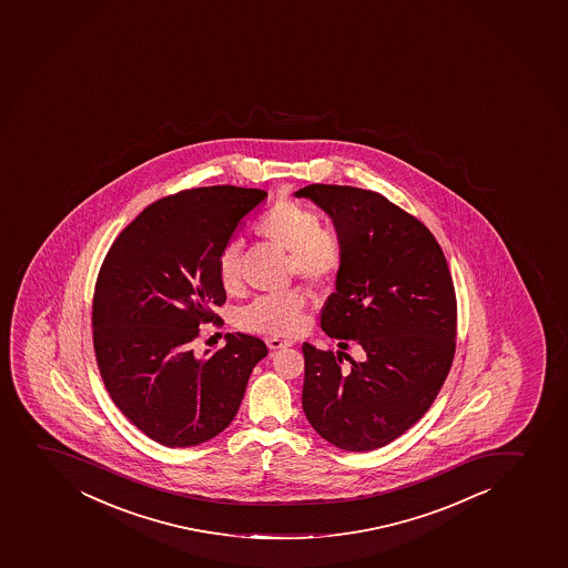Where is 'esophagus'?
<instances>
[{
    "label": "esophagus",
    "instance_id": "esophagus-1",
    "mask_svg": "<svg viewBox=\"0 0 568 568\" xmlns=\"http://www.w3.org/2000/svg\"><path fill=\"white\" fill-rule=\"evenodd\" d=\"M266 345H268L270 351H281V348H287V346L293 345V343L287 339H280V337H268Z\"/></svg>",
    "mask_w": 568,
    "mask_h": 568
}]
</instances>
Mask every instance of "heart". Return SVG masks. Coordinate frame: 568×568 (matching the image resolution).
<instances>
[{"label": "heart", "mask_w": 568, "mask_h": 568, "mask_svg": "<svg viewBox=\"0 0 568 568\" xmlns=\"http://www.w3.org/2000/svg\"><path fill=\"white\" fill-rule=\"evenodd\" d=\"M263 239L288 252L291 272L311 285L334 280L343 261L345 246L334 229L321 227L318 217L310 209L277 201L255 223ZM217 280L223 291L234 293L242 283L240 275V244L229 242L217 255ZM305 298L300 291L264 294L239 311L240 328L266 335H294L304 324Z\"/></svg>", "instance_id": "obj_1"}]
</instances>
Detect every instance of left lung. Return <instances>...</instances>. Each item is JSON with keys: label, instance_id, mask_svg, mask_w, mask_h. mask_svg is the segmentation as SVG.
<instances>
[{"label": "left lung", "instance_id": "8db88e82", "mask_svg": "<svg viewBox=\"0 0 568 568\" xmlns=\"http://www.w3.org/2000/svg\"><path fill=\"white\" fill-rule=\"evenodd\" d=\"M294 197L328 214L345 246L321 326L362 359L304 343L302 406L339 449H378L430 408L455 357L456 300L449 266L419 220L362 187L310 184Z\"/></svg>", "mask_w": 568, "mask_h": 568}]
</instances>
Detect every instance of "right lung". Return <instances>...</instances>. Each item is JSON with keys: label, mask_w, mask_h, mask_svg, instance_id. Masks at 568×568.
Wrapping results in <instances>:
<instances>
[{"label": "right lung", "mask_w": 568, "mask_h": 568, "mask_svg": "<svg viewBox=\"0 0 568 568\" xmlns=\"http://www.w3.org/2000/svg\"><path fill=\"white\" fill-rule=\"evenodd\" d=\"M266 200L257 187H195L146 206L113 242L93 298V345L105 389L149 438L190 447L231 425L263 341L225 335L193 352L200 324L225 304L217 255Z\"/></svg>", "instance_id": "obj_1"}]
</instances>
